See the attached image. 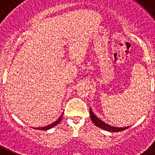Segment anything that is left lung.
Returning <instances> with one entry per match:
<instances>
[{
    "label": "left lung",
    "mask_w": 155,
    "mask_h": 155,
    "mask_svg": "<svg viewBox=\"0 0 155 155\" xmlns=\"http://www.w3.org/2000/svg\"><path fill=\"white\" fill-rule=\"evenodd\" d=\"M90 115H91V120L94 124H95L96 126H97L98 128H102V129L106 130V131H109V132H117L129 128V126H128V127H125V128H117V127H113V126H110L109 125V124H106L105 122L102 121L101 120L98 119V118L94 114V113L91 110V108L90 109Z\"/></svg>",
    "instance_id": "1"
}]
</instances>
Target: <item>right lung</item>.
I'll return each mask as SVG.
<instances>
[{
    "label": "right lung",
    "instance_id": "add662e5",
    "mask_svg": "<svg viewBox=\"0 0 155 155\" xmlns=\"http://www.w3.org/2000/svg\"><path fill=\"white\" fill-rule=\"evenodd\" d=\"M61 117H62V116L61 117H60L59 118H58L57 120H56L55 122H53V124H49V125L48 126H45V127H42V128H35V129H41V130H48L49 129V128H53V127H54V126H56L57 124H58V123H60V121H61Z\"/></svg>",
    "mask_w": 155,
    "mask_h": 155
}]
</instances>
